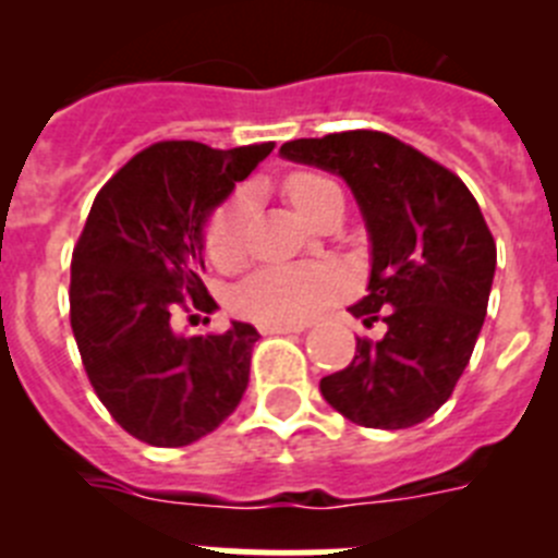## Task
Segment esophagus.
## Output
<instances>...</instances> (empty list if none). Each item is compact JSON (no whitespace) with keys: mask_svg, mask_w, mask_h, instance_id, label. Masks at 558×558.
<instances>
[{"mask_svg":"<svg viewBox=\"0 0 558 558\" xmlns=\"http://www.w3.org/2000/svg\"><path fill=\"white\" fill-rule=\"evenodd\" d=\"M304 324H263L259 332L263 335H290V332H304Z\"/></svg>","mask_w":558,"mask_h":558,"instance_id":"obj_1","label":"esophagus"}]
</instances>
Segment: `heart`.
<instances>
[{"mask_svg":"<svg viewBox=\"0 0 558 558\" xmlns=\"http://www.w3.org/2000/svg\"><path fill=\"white\" fill-rule=\"evenodd\" d=\"M284 192L307 220L332 201H343L340 186L322 172H293ZM251 215L248 192H234L206 220V254L220 268H231L245 254V223ZM343 288V279L329 265H268L245 279L231 295L236 313L259 324H299L322 313Z\"/></svg>","mask_w":558,"mask_h":558,"instance_id":"b5f03b06","label":"heart"}]
</instances>
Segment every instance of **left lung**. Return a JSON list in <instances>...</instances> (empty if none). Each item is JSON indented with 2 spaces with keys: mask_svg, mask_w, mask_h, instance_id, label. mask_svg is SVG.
Listing matches in <instances>:
<instances>
[{
  "mask_svg": "<svg viewBox=\"0 0 558 558\" xmlns=\"http://www.w3.org/2000/svg\"><path fill=\"white\" fill-rule=\"evenodd\" d=\"M282 159L347 181L372 243L366 295L349 307L379 340L357 338L347 368L322 379L349 422L402 430L450 399L481 335L497 248L481 206L456 172L379 131L293 140Z\"/></svg>",
  "mask_w": 558,
  "mask_h": 558,
  "instance_id": "8db88e82",
  "label": "left lung"
}]
</instances>
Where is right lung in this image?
I'll list each match as a JSON object with an SVG mask.
<instances>
[{
  "label": "right lung",
  "instance_id": "1",
  "mask_svg": "<svg viewBox=\"0 0 558 558\" xmlns=\"http://www.w3.org/2000/svg\"><path fill=\"white\" fill-rule=\"evenodd\" d=\"M270 150L274 142L231 150L156 142L97 192L88 211L72 254V332L100 402L145 445L198 441L248 388L259 332L231 322L226 332L186 338L175 313L215 307L201 282L206 220Z\"/></svg>",
  "mask_w": 558,
  "mask_h": 558
}]
</instances>
